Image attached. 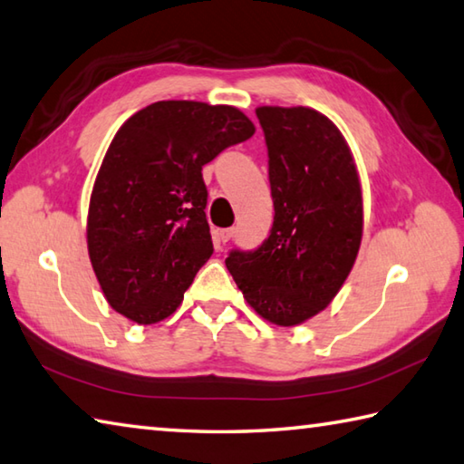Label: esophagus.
Returning a JSON list of instances; mask_svg holds the SVG:
<instances>
[{"instance_id": "34e87169", "label": "esophagus", "mask_w": 464, "mask_h": 464, "mask_svg": "<svg viewBox=\"0 0 464 464\" xmlns=\"http://www.w3.org/2000/svg\"><path fill=\"white\" fill-rule=\"evenodd\" d=\"M233 237V229H219V231H217V239H219V243H227V241H229Z\"/></svg>"}]
</instances>
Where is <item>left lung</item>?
I'll use <instances>...</instances> for the list:
<instances>
[{"mask_svg": "<svg viewBox=\"0 0 464 464\" xmlns=\"http://www.w3.org/2000/svg\"><path fill=\"white\" fill-rule=\"evenodd\" d=\"M269 152L274 227L259 249L225 266L253 310L294 328L332 304L356 263L364 201L356 160L328 116L307 106H257Z\"/></svg>", "mask_w": 464, "mask_h": 464, "instance_id": "8db88e82", "label": "left lung"}]
</instances>
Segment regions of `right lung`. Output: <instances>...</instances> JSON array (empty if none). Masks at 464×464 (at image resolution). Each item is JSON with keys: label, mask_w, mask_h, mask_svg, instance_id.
Wrapping results in <instances>:
<instances>
[{"label": "right lung", "mask_w": 464, "mask_h": 464, "mask_svg": "<svg viewBox=\"0 0 464 464\" xmlns=\"http://www.w3.org/2000/svg\"><path fill=\"white\" fill-rule=\"evenodd\" d=\"M253 132L239 108L195 100H160L118 129L86 219L90 263L114 312L150 325L183 304L213 256L203 165Z\"/></svg>", "instance_id": "1"}]
</instances>
